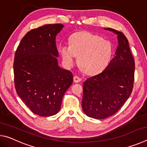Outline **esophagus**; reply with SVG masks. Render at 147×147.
<instances>
[{"label": "esophagus", "mask_w": 147, "mask_h": 147, "mask_svg": "<svg viewBox=\"0 0 147 147\" xmlns=\"http://www.w3.org/2000/svg\"><path fill=\"white\" fill-rule=\"evenodd\" d=\"M73 80H74V82H75V83H78L82 80V79L80 78V77L77 76H74L73 78Z\"/></svg>", "instance_id": "1"}]
</instances>
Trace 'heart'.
Instances as JSON below:
<instances>
[{"mask_svg": "<svg viewBox=\"0 0 147 147\" xmlns=\"http://www.w3.org/2000/svg\"><path fill=\"white\" fill-rule=\"evenodd\" d=\"M62 60L65 67L74 65L78 56L79 65L89 74L100 73L110 61L113 55L111 42L89 32H78L71 36L69 45L59 47Z\"/></svg>", "mask_w": 147, "mask_h": 147, "instance_id": "1", "label": "heart"}]
</instances>
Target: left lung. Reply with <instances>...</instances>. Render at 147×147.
<instances>
[{
    "instance_id": "obj_1",
    "label": "left lung",
    "mask_w": 147,
    "mask_h": 147,
    "mask_svg": "<svg viewBox=\"0 0 147 147\" xmlns=\"http://www.w3.org/2000/svg\"><path fill=\"white\" fill-rule=\"evenodd\" d=\"M117 35L118 46L115 56L106 68L83 84L82 107L89 117L103 119L120 109L130 96L134 81L135 62L126 36L106 28Z\"/></svg>"
}]
</instances>
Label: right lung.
<instances>
[{"instance_id":"obj_1","label":"right lung","mask_w":147,"mask_h":147,"mask_svg":"<svg viewBox=\"0 0 147 147\" xmlns=\"http://www.w3.org/2000/svg\"><path fill=\"white\" fill-rule=\"evenodd\" d=\"M63 24H45L31 30L17 47L13 72L17 93L36 115H56L73 82L71 72L59 66L56 38Z\"/></svg>"}]
</instances>
